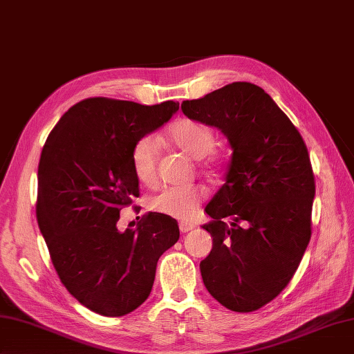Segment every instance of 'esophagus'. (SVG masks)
<instances>
[{"mask_svg":"<svg viewBox=\"0 0 354 354\" xmlns=\"http://www.w3.org/2000/svg\"><path fill=\"white\" fill-rule=\"evenodd\" d=\"M179 230H181V232H189V231L194 230V225L187 223V222H181V223H179Z\"/></svg>","mask_w":354,"mask_h":354,"instance_id":"34e87169","label":"esophagus"}]
</instances>
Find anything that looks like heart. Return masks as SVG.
<instances>
[{"instance_id":"b5f03b06","label":"heart","mask_w":354,"mask_h":354,"mask_svg":"<svg viewBox=\"0 0 354 354\" xmlns=\"http://www.w3.org/2000/svg\"><path fill=\"white\" fill-rule=\"evenodd\" d=\"M167 140L173 146L192 158H207V167L213 171L222 169L225 153L222 149H214L213 127L193 118H181L167 131ZM132 169L140 183L152 185L158 175V145L153 137L146 135L135 142L131 153ZM207 198V190L202 185L167 187L150 201L153 212L175 219L192 221Z\"/></svg>"}]
</instances>
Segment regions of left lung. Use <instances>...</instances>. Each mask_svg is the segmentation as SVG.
Listing matches in <instances>:
<instances>
[{
	"mask_svg": "<svg viewBox=\"0 0 354 354\" xmlns=\"http://www.w3.org/2000/svg\"><path fill=\"white\" fill-rule=\"evenodd\" d=\"M184 114L219 127L232 147L222 189L207 205L213 250L201 261L207 290L240 313L289 284L312 236L315 175L301 133L265 89L232 82Z\"/></svg>",
	"mask_w": 354,
	"mask_h": 354,
	"instance_id": "1",
	"label": "left lung"
}]
</instances>
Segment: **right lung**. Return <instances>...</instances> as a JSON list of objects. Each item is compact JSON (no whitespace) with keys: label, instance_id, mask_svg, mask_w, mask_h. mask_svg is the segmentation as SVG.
<instances>
[{"label":"right lung","instance_id":"obj_1","mask_svg":"<svg viewBox=\"0 0 354 354\" xmlns=\"http://www.w3.org/2000/svg\"><path fill=\"white\" fill-rule=\"evenodd\" d=\"M179 103L140 104L91 97L53 127L37 167L36 219L62 284L103 317L146 301L156 263L178 242V222L149 212L120 232V212L140 196L131 161L140 138L169 122Z\"/></svg>","mask_w":354,"mask_h":354}]
</instances>
